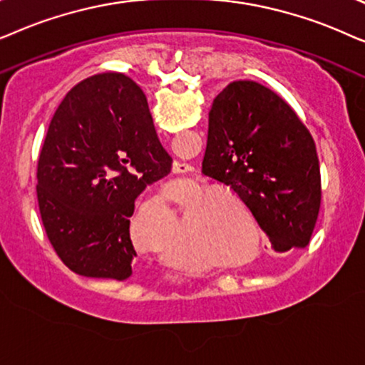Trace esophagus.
I'll return each instance as SVG.
<instances>
[{
	"label": "esophagus",
	"mask_w": 365,
	"mask_h": 365,
	"mask_svg": "<svg viewBox=\"0 0 365 365\" xmlns=\"http://www.w3.org/2000/svg\"><path fill=\"white\" fill-rule=\"evenodd\" d=\"M188 165H185V163H178L177 167H173V173H187L188 172Z\"/></svg>",
	"instance_id": "34e87169"
}]
</instances>
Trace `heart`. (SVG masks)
<instances>
[{"mask_svg":"<svg viewBox=\"0 0 365 365\" xmlns=\"http://www.w3.org/2000/svg\"><path fill=\"white\" fill-rule=\"evenodd\" d=\"M175 200H177V195L172 190H163L160 195H157V203L162 207H167Z\"/></svg>","mask_w":365,"mask_h":365,"instance_id":"heart-1","label":"heart"}]
</instances>
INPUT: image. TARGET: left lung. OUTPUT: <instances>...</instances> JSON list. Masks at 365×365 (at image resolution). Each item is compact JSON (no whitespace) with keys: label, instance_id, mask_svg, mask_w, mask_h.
Listing matches in <instances>:
<instances>
[{"label":"left lung","instance_id":"obj_1","mask_svg":"<svg viewBox=\"0 0 365 365\" xmlns=\"http://www.w3.org/2000/svg\"><path fill=\"white\" fill-rule=\"evenodd\" d=\"M203 173L233 188L275 252L310 242L322 198L315 143L270 88L239 80L215 96Z\"/></svg>","mask_w":365,"mask_h":365}]
</instances>
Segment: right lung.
Returning <instances> with one entry per match:
<instances>
[{
  "label": "right lung",
  "instance_id": "right-lung-1",
  "mask_svg": "<svg viewBox=\"0 0 365 365\" xmlns=\"http://www.w3.org/2000/svg\"><path fill=\"white\" fill-rule=\"evenodd\" d=\"M170 168L132 78L100 73L73 86L53 115L36 172L43 225L63 264L83 277L128 279L135 200Z\"/></svg>",
  "mask_w": 365,
  "mask_h": 365
}]
</instances>
